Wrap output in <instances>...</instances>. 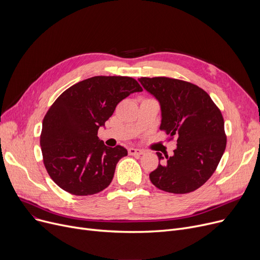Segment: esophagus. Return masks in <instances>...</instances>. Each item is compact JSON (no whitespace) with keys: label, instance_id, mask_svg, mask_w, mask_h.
Masks as SVG:
<instances>
[{"label":"esophagus","instance_id":"34e87169","mask_svg":"<svg viewBox=\"0 0 260 260\" xmlns=\"http://www.w3.org/2000/svg\"><path fill=\"white\" fill-rule=\"evenodd\" d=\"M144 152L141 151L139 148H135V147H129L128 148V154L132 156H140L142 155Z\"/></svg>","mask_w":260,"mask_h":260}]
</instances>
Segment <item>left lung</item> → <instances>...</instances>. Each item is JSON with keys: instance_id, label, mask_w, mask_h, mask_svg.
I'll use <instances>...</instances> for the list:
<instances>
[{"instance_id": "8db88e82", "label": "left lung", "mask_w": 260, "mask_h": 260, "mask_svg": "<svg viewBox=\"0 0 260 260\" xmlns=\"http://www.w3.org/2000/svg\"><path fill=\"white\" fill-rule=\"evenodd\" d=\"M139 82L160 103V129L177 138L173 156L165 159L157 153L159 165L149 179L165 192H193L210 179L224 153L221 112L208 92L189 82L167 77H142ZM160 159L165 160L161 165Z\"/></svg>"}]
</instances>
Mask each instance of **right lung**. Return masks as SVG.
<instances>
[{
    "label": "right lung",
    "instance_id": "obj_1",
    "mask_svg": "<svg viewBox=\"0 0 260 260\" xmlns=\"http://www.w3.org/2000/svg\"><path fill=\"white\" fill-rule=\"evenodd\" d=\"M137 91L142 87L131 77L97 76L59 95L43 119L40 137L44 166L54 183L77 196L97 194L111 184L127 151L106 146L98 129L120 101Z\"/></svg>",
    "mask_w": 260,
    "mask_h": 260
}]
</instances>
